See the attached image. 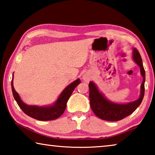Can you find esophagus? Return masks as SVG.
Here are the masks:
<instances>
[{
    "label": "esophagus",
    "instance_id": "obj_1",
    "mask_svg": "<svg viewBox=\"0 0 155 155\" xmlns=\"http://www.w3.org/2000/svg\"><path fill=\"white\" fill-rule=\"evenodd\" d=\"M90 76L89 75V74H84L83 76V79L85 81H86V82H88L90 80Z\"/></svg>",
    "mask_w": 155,
    "mask_h": 155
}]
</instances>
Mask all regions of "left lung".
Returning a JSON list of instances; mask_svg holds the SVG:
<instances>
[{"label": "left lung", "instance_id": "obj_1", "mask_svg": "<svg viewBox=\"0 0 155 155\" xmlns=\"http://www.w3.org/2000/svg\"><path fill=\"white\" fill-rule=\"evenodd\" d=\"M133 59L140 68L141 74L143 77V81L141 85L140 96L137 100L127 104H117L111 102L104 98L103 94L98 91L93 82L89 83L90 88V102L91 109L97 117L107 121H118L128 115H130L140 105L144 96V83H145V70L143 66L140 52L136 48L133 49Z\"/></svg>", "mask_w": 155, "mask_h": 155}]
</instances>
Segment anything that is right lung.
<instances>
[{"label":"right lung","instance_id":"obj_1","mask_svg":"<svg viewBox=\"0 0 155 155\" xmlns=\"http://www.w3.org/2000/svg\"><path fill=\"white\" fill-rule=\"evenodd\" d=\"M79 83H81L79 78L70 83L61 93L55 103L52 105L48 107L31 106L23 103L13 85V78L12 80V89L15 101L25 114L34 119L41 121H48V120H53L58 118L64 114L68 99L70 98L75 87Z\"/></svg>","mask_w":155,"mask_h":155}]
</instances>
